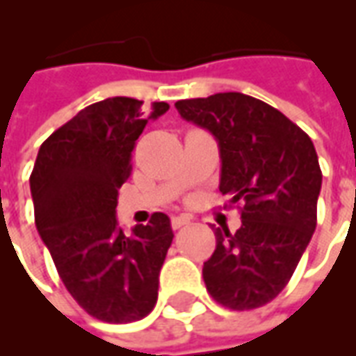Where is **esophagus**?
Returning a JSON list of instances; mask_svg holds the SVG:
<instances>
[{
    "mask_svg": "<svg viewBox=\"0 0 356 356\" xmlns=\"http://www.w3.org/2000/svg\"><path fill=\"white\" fill-rule=\"evenodd\" d=\"M193 221V218L191 216H175V218L170 219V225H172V229H181V227L189 225Z\"/></svg>",
    "mask_w": 356,
    "mask_h": 356,
    "instance_id": "1",
    "label": "esophagus"
}]
</instances>
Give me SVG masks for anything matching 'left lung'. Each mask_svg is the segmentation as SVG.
<instances>
[{"label": "left lung", "mask_w": 356, "mask_h": 356, "mask_svg": "<svg viewBox=\"0 0 356 356\" xmlns=\"http://www.w3.org/2000/svg\"><path fill=\"white\" fill-rule=\"evenodd\" d=\"M175 106L212 133L219 191L242 202L234 234L212 227L216 251L202 266L208 293L225 308H261L289 283L317 225L323 175L314 143L277 108L244 93L181 99Z\"/></svg>", "instance_id": "1"}]
</instances>
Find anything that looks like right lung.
<instances>
[{
    "label": "right lung",
    "mask_w": 356,
    "mask_h": 356,
    "mask_svg": "<svg viewBox=\"0 0 356 356\" xmlns=\"http://www.w3.org/2000/svg\"><path fill=\"white\" fill-rule=\"evenodd\" d=\"M167 103L108 97L80 111L41 144L29 188L35 225L61 282L80 308L105 323H131L154 309L159 272L172 244L167 213L125 234L118 189L131 176V152Z\"/></svg>",
    "instance_id": "obj_1"
}]
</instances>
